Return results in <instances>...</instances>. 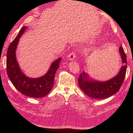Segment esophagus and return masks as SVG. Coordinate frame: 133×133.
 Instances as JSON below:
<instances>
[{"instance_id": "esophagus-1", "label": "esophagus", "mask_w": 133, "mask_h": 133, "mask_svg": "<svg viewBox=\"0 0 133 133\" xmlns=\"http://www.w3.org/2000/svg\"><path fill=\"white\" fill-rule=\"evenodd\" d=\"M75 53L74 51H72L71 53H70L68 55V59H69L70 60H73V59H75Z\"/></svg>"}]
</instances>
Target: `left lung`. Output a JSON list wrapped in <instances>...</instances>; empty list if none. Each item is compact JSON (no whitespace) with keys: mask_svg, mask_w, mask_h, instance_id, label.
<instances>
[{"mask_svg":"<svg viewBox=\"0 0 133 133\" xmlns=\"http://www.w3.org/2000/svg\"><path fill=\"white\" fill-rule=\"evenodd\" d=\"M119 50L124 65L122 66L119 74L107 82H98L89 79L87 74L84 72L80 73L78 78L79 87L90 97L96 99H105L119 90L125 77L127 61L122 46L119 48Z\"/></svg>","mask_w":133,"mask_h":133,"instance_id":"8db88e82","label":"left lung"}]
</instances>
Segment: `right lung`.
<instances>
[{"instance_id":"1","label":"right lung","mask_w":133,"mask_h":133,"mask_svg":"<svg viewBox=\"0 0 133 133\" xmlns=\"http://www.w3.org/2000/svg\"><path fill=\"white\" fill-rule=\"evenodd\" d=\"M26 29V26H24L19 31L8 47L6 56L7 74L13 85L22 94L32 98H42L49 93L54 85L55 74L62 58L58 59L51 64L45 75L35 79L26 77L20 69L15 57L19 38Z\"/></svg>"}]
</instances>
